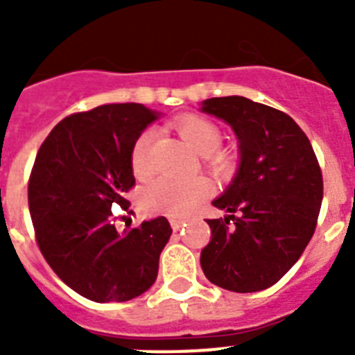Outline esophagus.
I'll use <instances>...</instances> for the list:
<instances>
[{
    "instance_id": "esophagus-1",
    "label": "esophagus",
    "mask_w": 355,
    "mask_h": 355,
    "mask_svg": "<svg viewBox=\"0 0 355 355\" xmlns=\"http://www.w3.org/2000/svg\"><path fill=\"white\" fill-rule=\"evenodd\" d=\"M171 225H172V229H174V231H178V229H181L183 225H187V224H184V220H181V218H175V216H172Z\"/></svg>"
}]
</instances>
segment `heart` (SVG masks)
<instances>
[{
    "label": "heart",
    "mask_w": 355,
    "mask_h": 355,
    "mask_svg": "<svg viewBox=\"0 0 355 355\" xmlns=\"http://www.w3.org/2000/svg\"><path fill=\"white\" fill-rule=\"evenodd\" d=\"M175 131L181 139L197 150L206 171L220 180H229L238 168V156L233 150L220 147L222 131L215 122L197 115H183L174 121ZM155 142V131L144 130L135 139L130 153L131 171L137 178H147L153 172L150 150ZM211 183L206 178L174 180L163 175L150 181L140 193V205L149 213H167L171 216H184L200 200L211 193Z\"/></svg>",
    "instance_id": "obj_1"
}]
</instances>
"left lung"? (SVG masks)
<instances>
[{"instance_id": "8db88e82", "label": "left lung", "mask_w": 355, "mask_h": 355, "mask_svg": "<svg viewBox=\"0 0 355 355\" xmlns=\"http://www.w3.org/2000/svg\"><path fill=\"white\" fill-rule=\"evenodd\" d=\"M202 110L233 128L241 163L233 184L213 200L231 215L206 220L211 240L200 252V266L224 290H266L297 263L315 234L322 168L306 133L281 110L241 96L211 97Z\"/></svg>"}]
</instances>
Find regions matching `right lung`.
Segmentation results:
<instances>
[{
  "label": "right lung",
  "mask_w": 355,
  "mask_h": 355,
  "mask_svg": "<svg viewBox=\"0 0 355 355\" xmlns=\"http://www.w3.org/2000/svg\"><path fill=\"white\" fill-rule=\"evenodd\" d=\"M156 114L137 103L103 105L60 121L28 181L35 240L58 277L94 302H126L156 281L171 238L165 216L119 233L112 209H130V153Z\"/></svg>",
  "instance_id": "right-lung-1"
}]
</instances>
